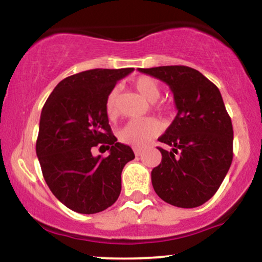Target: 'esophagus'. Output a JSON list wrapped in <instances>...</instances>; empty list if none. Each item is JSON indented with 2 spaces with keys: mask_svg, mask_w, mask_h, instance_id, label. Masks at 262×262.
<instances>
[{
  "mask_svg": "<svg viewBox=\"0 0 262 262\" xmlns=\"http://www.w3.org/2000/svg\"><path fill=\"white\" fill-rule=\"evenodd\" d=\"M133 150H134V154L137 156H139L141 152H143V148H140V146H134Z\"/></svg>",
  "mask_w": 262,
  "mask_h": 262,
  "instance_id": "obj_1",
  "label": "esophagus"
}]
</instances>
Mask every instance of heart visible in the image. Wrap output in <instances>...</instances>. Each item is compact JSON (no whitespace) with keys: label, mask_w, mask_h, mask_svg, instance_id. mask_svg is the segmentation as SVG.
Masks as SVG:
<instances>
[{"label":"heart","mask_w":262,"mask_h":262,"mask_svg":"<svg viewBox=\"0 0 262 262\" xmlns=\"http://www.w3.org/2000/svg\"><path fill=\"white\" fill-rule=\"evenodd\" d=\"M134 87L137 91L149 102L159 100L161 95L160 85L158 81L150 76H140L134 81ZM118 89H114L107 95L104 110L110 119L116 118L118 114V103H117ZM161 133V124L154 118H143L129 121L127 124L118 132L119 140L130 145L141 146L148 143L152 138L158 137Z\"/></svg>","instance_id":"1"}]
</instances>
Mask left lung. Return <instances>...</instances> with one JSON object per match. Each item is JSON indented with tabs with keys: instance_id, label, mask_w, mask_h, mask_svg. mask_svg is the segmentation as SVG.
Instances as JSON below:
<instances>
[{
	"instance_id": "8db88e82",
	"label": "left lung",
	"mask_w": 262,
	"mask_h": 262,
	"mask_svg": "<svg viewBox=\"0 0 262 262\" xmlns=\"http://www.w3.org/2000/svg\"><path fill=\"white\" fill-rule=\"evenodd\" d=\"M169 85L177 114L159 141L162 155L151 171L156 194L172 206L194 208L214 196L233 160V125L218 87L188 66L139 69Z\"/></svg>"
}]
</instances>
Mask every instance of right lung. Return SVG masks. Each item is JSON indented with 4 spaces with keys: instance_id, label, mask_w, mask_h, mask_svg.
I'll list each match as a JSON object with an SVG mask.
<instances>
[{
    "instance_id": "obj_1",
    "label": "right lung",
    "mask_w": 262,
    "mask_h": 262,
    "mask_svg": "<svg viewBox=\"0 0 262 262\" xmlns=\"http://www.w3.org/2000/svg\"><path fill=\"white\" fill-rule=\"evenodd\" d=\"M133 70L93 69L66 77L41 110L35 146L41 172L54 196L74 212L93 214L118 200L122 170L135 156L112 134L104 103L117 81ZM97 145L110 155L95 158L91 149Z\"/></svg>"
}]
</instances>
